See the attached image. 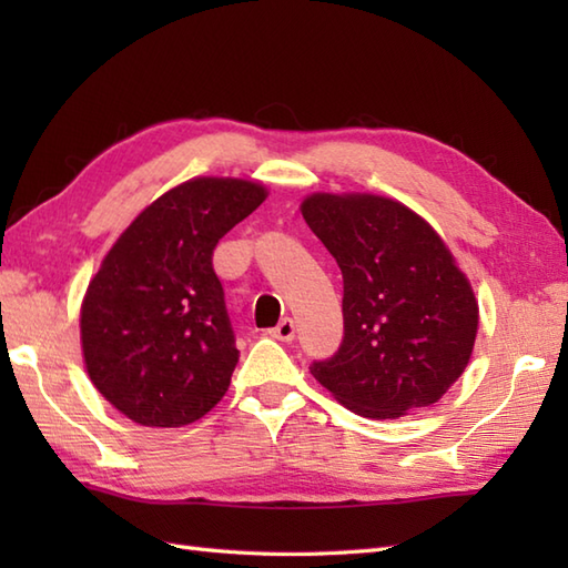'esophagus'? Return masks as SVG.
<instances>
[{
	"mask_svg": "<svg viewBox=\"0 0 568 568\" xmlns=\"http://www.w3.org/2000/svg\"><path fill=\"white\" fill-rule=\"evenodd\" d=\"M271 336L277 342H293L295 339V322L291 317H285L277 322V327L271 329Z\"/></svg>",
	"mask_w": 568,
	"mask_h": 568,
	"instance_id": "34e87169",
	"label": "esophagus"
}]
</instances>
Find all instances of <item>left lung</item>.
Returning a JSON list of instances; mask_svg holds the SVG:
<instances>
[{
    "label": "left lung",
    "mask_w": 568,
    "mask_h": 568,
    "mask_svg": "<svg viewBox=\"0 0 568 568\" xmlns=\"http://www.w3.org/2000/svg\"><path fill=\"white\" fill-rule=\"evenodd\" d=\"M300 212L344 277V342L312 376L368 419L439 403L478 334V300L444 239L407 204L373 192H312Z\"/></svg>",
    "instance_id": "8db88e82"
}]
</instances>
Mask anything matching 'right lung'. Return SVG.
Here are the masks:
<instances>
[{
    "label": "right lung",
    "mask_w": 568,
    "mask_h": 568,
    "mask_svg": "<svg viewBox=\"0 0 568 568\" xmlns=\"http://www.w3.org/2000/svg\"><path fill=\"white\" fill-rule=\"evenodd\" d=\"M268 197L248 178L200 175L143 207L80 305L94 388L143 427H183L222 400L239 364L212 251Z\"/></svg>",
    "instance_id": "obj_1"
}]
</instances>
